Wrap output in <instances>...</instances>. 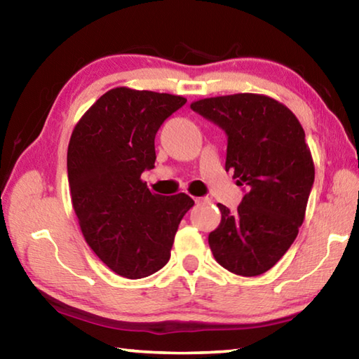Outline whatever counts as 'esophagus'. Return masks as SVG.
Instances as JSON below:
<instances>
[{"mask_svg": "<svg viewBox=\"0 0 359 359\" xmlns=\"http://www.w3.org/2000/svg\"><path fill=\"white\" fill-rule=\"evenodd\" d=\"M194 203H196V204H208V203H210V198H194Z\"/></svg>", "mask_w": 359, "mask_h": 359, "instance_id": "esophagus-1", "label": "esophagus"}]
</instances>
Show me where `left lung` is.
I'll return each mask as SVG.
<instances>
[{
	"label": "left lung",
	"mask_w": 359,
	"mask_h": 359,
	"mask_svg": "<svg viewBox=\"0 0 359 359\" xmlns=\"http://www.w3.org/2000/svg\"><path fill=\"white\" fill-rule=\"evenodd\" d=\"M228 135L226 171L247 191L238 210L217 204L209 234L217 263L238 276L269 271L293 244L306 217L315 166L299 120L271 96L236 93L191 102Z\"/></svg>",
	"instance_id": "left-lung-1"
}]
</instances>
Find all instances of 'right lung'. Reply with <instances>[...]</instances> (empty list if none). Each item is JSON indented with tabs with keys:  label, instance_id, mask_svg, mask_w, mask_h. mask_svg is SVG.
I'll return each mask as SVG.
<instances>
[{
	"label": "right lung",
	"instance_id": "right-lung-1",
	"mask_svg": "<svg viewBox=\"0 0 359 359\" xmlns=\"http://www.w3.org/2000/svg\"><path fill=\"white\" fill-rule=\"evenodd\" d=\"M184 96L117 87L72 130L68 182L85 242L115 274L142 278L171 258L175 233L194 204L185 193H151L141 174L155 166V135Z\"/></svg>",
	"mask_w": 359,
	"mask_h": 359
}]
</instances>
